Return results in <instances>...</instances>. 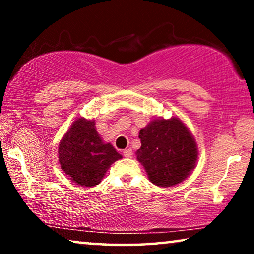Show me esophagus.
I'll list each match as a JSON object with an SVG mask.
<instances>
[{
	"label": "esophagus",
	"instance_id": "obj_1",
	"mask_svg": "<svg viewBox=\"0 0 254 254\" xmlns=\"http://www.w3.org/2000/svg\"><path fill=\"white\" fill-rule=\"evenodd\" d=\"M124 156L126 158H130L131 156H133V150H131L130 148H128V149H125L124 150Z\"/></svg>",
	"mask_w": 254,
	"mask_h": 254
}]
</instances>
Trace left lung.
<instances>
[{"instance_id": "1", "label": "left lung", "mask_w": 254, "mask_h": 254, "mask_svg": "<svg viewBox=\"0 0 254 254\" xmlns=\"http://www.w3.org/2000/svg\"><path fill=\"white\" fill-rule=\"evenodd\" d=\"M137 161L148 178L161 187L175 186L187 178L195 166L197 148L190 131L179 118L154 119L140 130Z\"/></svg>"}]
</instances>
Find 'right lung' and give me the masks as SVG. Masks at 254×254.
I'll return each instance as SVG.
<instances>
[{
    "label": "right lung",
    "mask_w": 254,
    "mask_h": 254,
    "mask_svg": "<svg viewBox=\"0 0 254 254\" xmlns=\"http://www.w3.org/2000/svg\"><path fill=\"white\" fill-rule=\"evenodd\" d=\"M121 156L111 143H104L95 121L79 118L74 121L59 144L61 169L76 185L92 187Z\"/></svg>",
    "instance_id": "add662e5"
}]
</instances>
